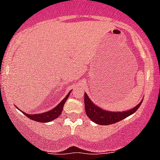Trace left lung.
<instances>
[{"label": "left lung", "instance_id": "8db88e82", "mask_svg": "<svg viewBox=\"0 0 160 160\" xmlns=\"http://www.w3.org/2000/svg\"><path fill=\"white\" fill-rule=\"evenodd\" d=\"M142 102V101L140 102L134 108L128 111L110 112L103 110V109L100 108L98 106L94 104L91 100L89 99V98L88 97L87 94L85 93V95H84V103H85L86 115L92 122L100 125H109L114 124V123L120 122L127 117L130 116V115L136 112L138 107L141 106Z\"/></svg>", "mask_w": 160, "mask_h": 160}]
</instances>
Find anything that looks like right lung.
I'll return each mask as SVG.
<instances>
[{
    "label": "right lung",
    "mask_w": 160,
    "mask_h": 160,
    "mask_svg": "<svg viewBox=\"0 0 160 160\" xmlns=\"http://www.w3.org/2000/svg\"><path fill=\"white\" fill-rule=\"evenodd\" d=\"M70 91L68 92V94L65 96V98L60 103H59L57 107H54L53 109L51 110L46 112H43V113H39V114H27V113L22 112L24 114L26 115L27 117H28L29 118H30L31 120L36 121V122H42V123H46V122H51V121L54 120L57 118H58L59 115H61L63 107H64V104L66 101V100L68 99L69 95L71 93ZM18 108V107H17Z\"/></svg>",
    "instance_id": "1"
}]
</instances>
